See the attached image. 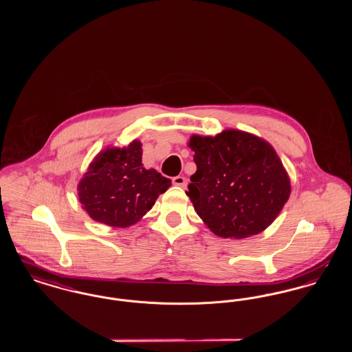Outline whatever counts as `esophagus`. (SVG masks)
Wrapping results in <instances>:
<instances>
[{
    "label": "esophagus",
    "mask_w": 352,
    "mask_h": 352,
    "mask_svg": "<svg viewBox=\"0 0 352 352\" xmlns=\"http://www.w3.org/2000/svg\"><path fill=\"white\" fill-rule=\"evenodd\" d=\"M173 184H175V186H179V187H182V188H186V186H187V179L182 177V175H177V177H174L173 178Z\"/></svg>",
    "instance_id": "esophagus-1"
}]
</instances>
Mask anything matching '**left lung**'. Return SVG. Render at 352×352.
Instances as JSON below:
<instances>
[{
	"label": "left lung",
	"instance_id": "obj_1",
	"mask_svg": "<svg viewBox=\"0 0 352 352\" xmlns=\"http://www.w3.org/2000/svg\"><path fill=\"white\" fill-rule=\"evenodd\" d=\"M197 171L187 197L203 223L220 237L245 239L263 232L290 197V178L274 148L254 134L227 129L192 134Z\"/></svg>",
	"mask_w": 352,
	"mask_h": 352
}]
</instances>
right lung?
Segmentation results:
<instances>
[{
    "label": "right lung",
    "mask_w": 352,
    "mask_h": 352,
    "mask_svg": "<svg viewBox=\"0 0 352 352\" xmlns=\"http://www.w3.org/2000/svg\"><path fill=\"white\" fill-rule=\"evenodd\" d=\"M171 181L142 165V144L133 140L124 148H107L89 164L78 184V195L88 217L109 227L133 226L151 210Z\"/></svg>",
    "instance_id": "add662e5"
}]
</instances>
